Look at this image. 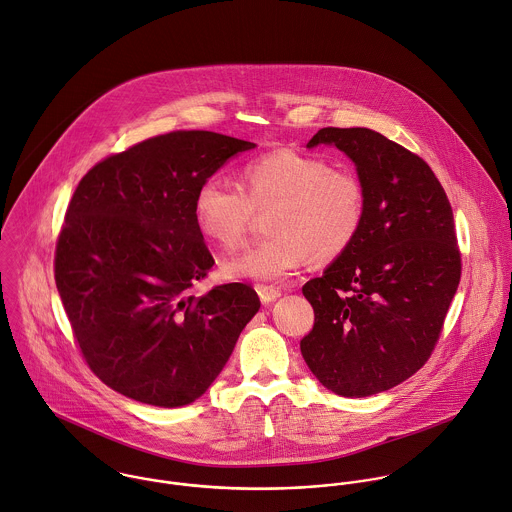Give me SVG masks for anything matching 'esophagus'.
<instances>
[{
  "instance_id": "obj_1",
  "label": "esophagus",
  "mask_w": 512,
  "mask_h": 512,
  "mask_svg": "<svg viewBox=\"0 0 512 512\" xmlns=\"http://www.w3.org/2000/svg\"><path fill=\"white\" fill-rule=\"evenodd\" d=\"M257 293H259V299H261V303H263V305H269V303H273L275 299H279V297H281V291H279V289H275V287H267V285L257 287Z\"/></svg>"
}]
</instances>
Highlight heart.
I'll return each mask as SVG.
<instances>
[{
    "mask_svg": "<svg viewBox=\"0 0 512 512\" xmlns=\"http://www.w3.org/2000/svg\"><path fill=\"white\" fill-rule=\"evenodd\" d=\"M239 187L205 179L193 199L199 231L217 247H239L255 221L267 213L263 243L229 259L221 267L227 279L283 281L309 257L333 261L359 237L367 213L363 179L347 167H333L321 155L275 151L241 169Z\"/></svg>",
    "mask_w": 512,
    "mask_h": 512,
    "instance_id": "heart-1",
    "label": "heart"
}]
</instances>
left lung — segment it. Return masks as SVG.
I'll list each match as a JSON object with an SVG mask.
<instances>
[{
	"mask_svg": "<svg viewBox=\"0 0 512 512\" xmlns=\"http://www.w3.org/2000/svg\"><path fill=\"white\" fill-rule=\"evenodd\" d=\"M335 145L367 189L355 243L303 285L315 325L301 353L323 387L369 397L397 387L431 357L461 281L449 197L433 169L367 127H323L307 147Z\"/></svg>",
	"mask_w": 512,
	"mask_h": 512,
	"instance_id": "left-lung-1",
	"label": "left lung"
}]
</instances>
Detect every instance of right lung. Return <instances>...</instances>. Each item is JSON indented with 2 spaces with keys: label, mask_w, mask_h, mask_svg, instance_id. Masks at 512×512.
<instances>
[{
  "label": "right lung",
  "mask_w": 512,
  "mask_h": 512,
  "mask_svg": "<svg viewBox=\"0 0 512 512\" xmlns=\"http://www.w3.org/2000/svg\"><path fill=\"white\" fill-rule=\"evenodd\" d=\"M255 143L171 131L79 181L55 245V285L89 369L153 407L199 399L261 301L245 283L191 293L215 265L193 217L199 185Z\"/></svg>",
  "instance_id": "right-lung-1"
}]
</instances>
